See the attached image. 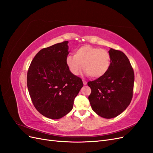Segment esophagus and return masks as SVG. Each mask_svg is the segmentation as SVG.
Returning <instances> with one entry per match:
<instances>
[{
  "label": "esophagus",
  "mask_w": 153,
  "mask_h": 153,
  "mask_svg": "<svg viewBox=\"0 0 153 153\" xmlns=\"http://www.w3.org/2000/svg\"><path fill=\"white\" fill-rule=\"evenodd\" d=\"M83 84H84V85H87V82L86 81H85V80H83Z\"/></svg>",
  "instance_id": "1"
}]
</instances>
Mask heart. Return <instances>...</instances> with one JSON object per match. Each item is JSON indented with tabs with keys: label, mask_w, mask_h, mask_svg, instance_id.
<instances>
[{
	"label": "heart",
	"mask_w": 153,
	"mask_h": 153,
	"mask_svg": "<svg viewBox=\"0 0 153 153\" xmlns=\"http://www.w3.org/2000/svg\"><path fill=\"white\" fill-rule=\"evenodd\" d=\"M110 60L107 50L85 45L76 50L75 55H68L66 62L73 75H78L84 67L87 75L99 78L108 71Z\"/></svg>",
	"instance_id": "1"
}]
</instances>
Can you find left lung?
<instances>
[{
    "instance_id": "left-lung-1",
    "label": "left lung",
    "mask_w": 153,
    "mask_h": 153,
    "mask_svg": "<svg viewBox=\"0 0 153 153\" xmlns=\"http://www.w3.org/2000/svg\"><path fill=\"white\" fill-rule=\"evenodd\" d=\"M110 66L105 75L87 85L91 89L89 100L100 116L111 119L121 114L130 103L134 80L133 69L123 52L110 48Z\"/></svg>"
}]
</instances>
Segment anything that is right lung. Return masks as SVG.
Here are the masks:
<instances>
[{
	"label": "right lung",
	"mask_w": 153,
	"mask_h": 153,
	"mask_svg": "<svg viewBox=\"0 0 153 153\" xmlns=\"http://www.w3.org/2000/svg\"><path fill=\"white\" fill-rule=\"evenodd\" d=\"M68 41L41 50L27 72V84L32 103L45 117L61 119L73 108L83 87L80 78L69 71L66 62Z\"/></svg>",
	"instance_id": "add662e5"
}]
</instances>
